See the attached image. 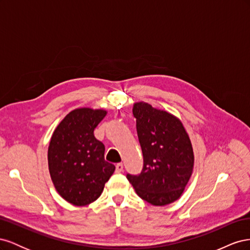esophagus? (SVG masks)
I'll return each instance as SVG.
<instances>
[{"instance_id": "obj_1", "label": "esophagus", "mask_w": 250, "mask_h": 250, "mask_svg": "<svg viewBox=\"0 0 250 250\" xmlns=\"http://www.w3.org/2000/svg\"><path fill=\"white\" fill-rule=\"evenodd\" d=\"M122 171H123V164H121V163L117 164L116 165V172L120 173V172H122Z\"/></svg>"}]
</instances>
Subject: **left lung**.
Segmentation results:
<instances>
[{"label": "left lung", "mask_w": 250, "mask_h": 250, "mask_svg": "<svg viewBox=\"0 0 250 250\" xmlns=\"http://www.w3.org/2000/svg\"><path fill=\"white\" fill-rule=\"evenodd\" d=\"M144 165L138 175L126 177L140 197L153 206H167L183 194L193 171L190 138L180 121L148 103L133 105Z\"/></svg>", "instance_id": "obj_1"}]
</instances>
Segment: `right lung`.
I'll return each instance as SVG.
<instances>
[{
  "label": "right lung",
  "instance_id": "obj_1",
  "mask_svg": "<svg viewBox=\"0 0 250 250\" xmlns=\"http://www.w3.org/2000/svg\"><path fill=\"white\" fill-rule=\"evenodd\" d=\"M106 111L78 108L71 111L53 133L48 164L59 195L74 206H86L101 195L115 166L104 160L105 147L94 130Z\"/></svg>",
  "mask_w": 250,
  "mask_h": 250
}]
</instances>
